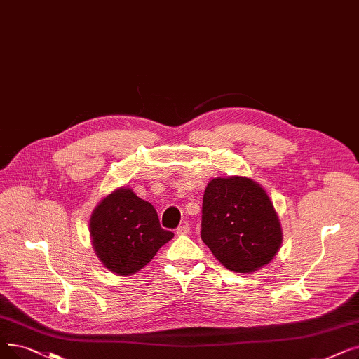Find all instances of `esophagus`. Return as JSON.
Here are the masks:
<instances>
[{
  "label": "esophagus",
  "instance_id": "34e87169",
  "mask_svg": "<svg viewBox=\"0 0 359 359\" xmlns=\"http://www.w3.org/2000/svg\"><path fill=\"white\" fill-rule=\"evenodd\" d=\"M189 231H191L189 224H182V226H179V227L176 229V235H177V236H183V235H188Z\"/></svg>",
  "mask_w": 359,
  "mask_h": 359
}]
</instances>
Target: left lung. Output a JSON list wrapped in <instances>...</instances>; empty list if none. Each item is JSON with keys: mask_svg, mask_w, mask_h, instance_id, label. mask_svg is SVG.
I'll use <instances>...</instances> for the list:
<instances>
[{"mask_svg": "<svg viewBox=\"0 0 359 359\" xmlns=\"http://www.w3.org/2000/svg\"><path fill=\"white\" fill-rule=\"evenodd\" d=\"M201 239L224 267L251 273L277 254L282 227L258 183L246 177H217L202 199Z\"/></svg>", "mask_w": 359, "mask_h": 359, "instance_id": "obj_1", "label": "left lung"}]
</instances>
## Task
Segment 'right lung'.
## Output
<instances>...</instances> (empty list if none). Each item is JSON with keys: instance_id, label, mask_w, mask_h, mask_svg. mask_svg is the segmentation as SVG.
Here are the masks:
<instances>
[{"instance_id": "add662e5", "label": "right lung", "mask_w": 359, "mask_h": 359, "mask_svg": "<svg viewBox=\"0 0 359 359\" xmlns=\"http://www.w3.org/2000/svg\"><path fill=\"white\" fill-rule=\"evenodd\" d=\"M90 236L104 266L120 276L145 267L158 249L173 238L160 226L158 214L148 201L121 188L104 198L90 217Z\"/></svg>"}]
</instances>
